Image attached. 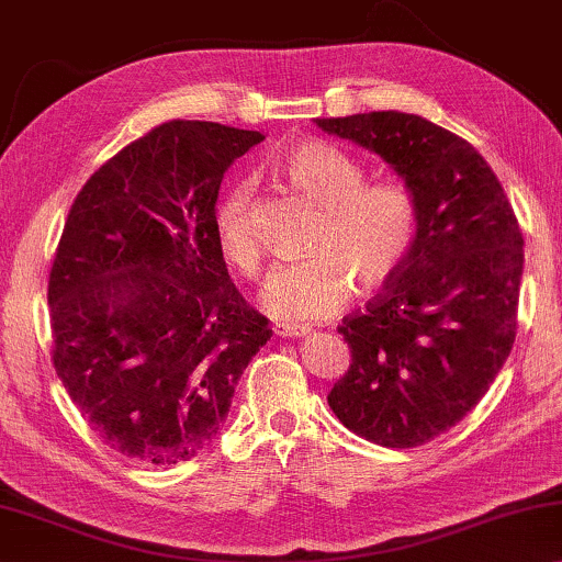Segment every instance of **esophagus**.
<instances>
[{"mask_svg":"<svg viewBox=\"0 0 562 562\" xmlns=\"http://www.w3.org/2000/svg\"><path fill=\"white\" fill-rule=\"evenodd\" d=\"M274 335L280 337H302L310 333L307 325H292V323H274Z\"/></svg>","mask_w":562,"mask_h":562,"instance_id":"esophagus-1","label":"esophagus"}]
</instances>
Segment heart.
I'll return each mask as SVG.
<instances>
[{
	"mask_svg": "<svg viewBox=\"0 0 562 562\" xmlns=\"http://www.w3.org/2000/svg\"><path fill=\"white\" fill-rule=\"evenodd\" d=\"M282 172L323 212L307 249L315 255L282 265L267 282L265 307L280 319H319L337 313L358 278L362 290L380 288L405 265L415 245L420 212L400 182H368L350 155L327 142H302L282 157ZM255 182L235 180L215 207L222 255L247 278L262 265L252 225Z\"/></svg>",
	"mask_w": 562,
	"mask_h": 562,
	"instance_id": "heart-1",
	"label": "heart"
}]
</instances>
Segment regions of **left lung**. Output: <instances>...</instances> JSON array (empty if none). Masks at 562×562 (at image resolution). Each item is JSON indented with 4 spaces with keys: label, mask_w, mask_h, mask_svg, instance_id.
<instances>
[{
    "label": "left lung",
    "mask_w": 562,
    "mask_h": 562,
    "mask_svg": "<svg viewBox=\"0 0 562 562\" xmlns=\"http://www.w3.org/2000/svg\"><path fill=\"white\" fill-rule=\"evenodd\" d=\"M315 122L380 155L417 200L420 225L405 265L337 327L352 362L327 395L347 430L382 448H417L480 403L513 350L518 217L483 155L417 114Z\"/></svg>",
    "instance_id": "8db88e82"
}]
</instances>
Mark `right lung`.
I'll use <instances>...</instances> for the list:
<instances>
[{"instance_id": "obj_1", "label": "right lung", "mask_w": 562, "mask_h": 562, "mask_svg": "<svg viewBox=\"0 0 562 562\" xmlns=\"http://www.w3.org/2000/svg\"><path fill=\"white\" fill-rule=\"evenodd\" d=\"M265 137L172 120L79 190L49 272L52 362L112 450L177 465L217 438L267 317L229 280L215 235L222 177Z\"/></svg>"}]
</instances>
